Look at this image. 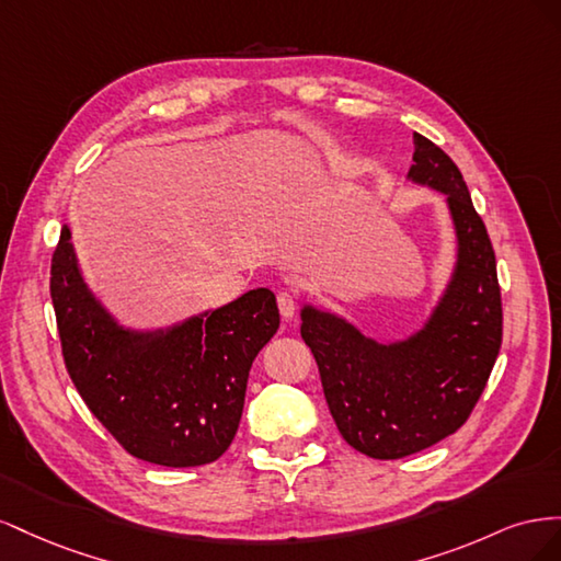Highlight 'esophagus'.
I'll list each match as a JSON object with an SVG mask.
<instances>
[{"label":"esophagus","instance_id":"1","mask_svg":"<svg viewBox=\"0 0 561 561\" xmlns=\"http://www.w3.org/2000/svg\"><path fill=\"white\" fill-rule=\"evenodd\" d=\"M278 309H280V316L285 320H293L295 313H297V299L290 293H280L278 295Z\"/></svg>","mask_w":561,"mask_h":561}]
</instances>
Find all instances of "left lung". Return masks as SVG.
<instances>
[{
	"label": "left lung",
	"mask_w": 561,
	"mask_h": 561,
	"mask_svg": "<svg viewBox=\"0 0 561 561\" xmlns=\"http://www.w3.org/2000/svg\"><path fill=\"white\" fill-rule=\"evenodd\" d=\"M407 184L445 196L454 262L421 328L369 336L346 316L313 301L299 309L301 336L346 443L371 458H402L456 433L480 400L503 334L494 248L461 171L414 133Z\"/></svg>",
	"instance_id": "1"
}]
</instances>
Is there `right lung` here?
<instances>
[{
    "label": "right lung",
    "mask_w": 561,
    "mask_h": 561,
    "mask_svg": "<svg viewBox=\"0 0 561 561\" xmlns=\"http://www.w3.org/2000/svg\"><path fill=\"white\" fill-rule=\"evenodd\" d=\"M50 299L67 371L93 416L147 463L192 468L239 431L250 367L278 332L268 287L157 328L124 325L83 276L62 225Z\"/></svg>",
    "instance_id": "add662e5"
}]
</instances>
